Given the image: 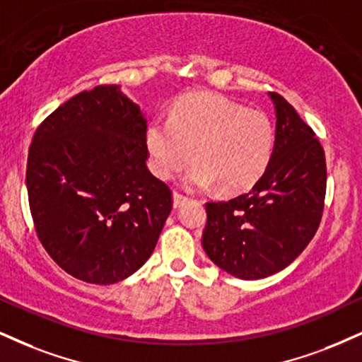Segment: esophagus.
Listing matches in <instances>:
<instances>
[{"instance_id":"34e87169","label":"esophagus","mask_w":362,"mask_h":362,"mask_svg":"<svg viewBox=\"0 0 362 362\" xmlns=\"http://www.w3.org/2000/svg\"><path fill=\"white\" fill-rule=\"evenodd\" d=\"M186 202H188V198H186L185 194H181V193H177V191H174V194H173V206L174 208H181Z\"/></svg>"}]
</instances>
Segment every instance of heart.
<instances>
[{
  "instance_id": "obj_1",
  "label": "heart",
  "mask_w": 362,
  "mask_h": 362,
  "mask_svg": "<svg viewBox=\"0 0 362 362\" xmlns=\"http://www.w3.org/2000/svg\"><path fill=\"white\" fill-rule=\"evenodd\" d=\"M274 147L269 115L211 92L181 97L169 119L151 120L146 129L147 159L156 176L171 180L194 154L198 164L186 174V185H216L223 194L252 188L269 169Z\"/></svg>"
}]
</instances>
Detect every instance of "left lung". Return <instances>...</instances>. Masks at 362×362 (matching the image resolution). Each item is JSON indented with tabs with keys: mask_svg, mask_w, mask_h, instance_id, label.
<instances>
[{
	"mask_svg": "<svg viewBox=\"0 0 362 362\" xmlns=\"http://www.w3.org/2000/svg\"><path fill=\"white\" fill-rule=\"evenodd\" d=\"M270 166L248 193L206 203L203 248L209 260L242 280L265 279L304 252L322 218L325 156L315 134L279 93Z\"/></svg>",
	"mask_w": 362,
	"mask_h": 362,
	"instance_id": "8db88e82",
	"label": "left lung"
}]
</instances>
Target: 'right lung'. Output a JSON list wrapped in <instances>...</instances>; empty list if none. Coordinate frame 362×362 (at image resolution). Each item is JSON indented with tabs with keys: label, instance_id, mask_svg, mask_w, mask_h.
I'll return each mask as SVG.
<instances>
[{
	"label": "right lung",
	"instance_id": "add662e5",
	"mask_svg": "<svg viewBox=\"0 0 362 362\" xmlns=\"http://www.w3.org/2000/svg\"><path fill=\"white\" fill-rule=\"evenodd\" d=\"M146 114L120 86L66 100L35 132L26 188L35 228L75 279L109 285L154 252L171 189L146 166Z\"/></svg>",
	"mask_w": 362,
	"mask_h": 362
}]
</instances>
